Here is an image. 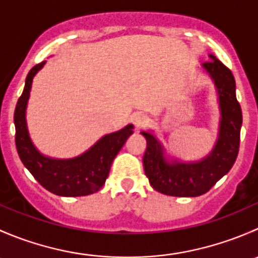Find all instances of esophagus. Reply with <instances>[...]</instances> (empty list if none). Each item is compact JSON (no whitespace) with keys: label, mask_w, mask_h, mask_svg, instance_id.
Returning <instances> with one entry per match:
<instances>
[{"label":"esophagus","mask_w":258,"mask_h":258,"mask_svg":"<svg viewBox=\"0 0 258 258\" xmlns=\"http://www.w3.org/2000/svg\"><path fill=\"white\" fill-rule=\"evenodd\" d=\"M148 117L144 113H137L134 116V123L137 128H141V127H145L146 124L148 123Z\"/></svg>","instance_id":"1"}]
</instances>
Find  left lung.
<instances>
[{
  "instance_id": "1",
  "label": "left lung",
  "mask_w": 258,
  "mask_h": 258,
  "mask_svg": "<svg viewBox=\"0 0 258 258\" xmlns=\"http://www.w3.org/2000/svg\"><path fill=\"white\" fill-rule=\"evenodd\" d=\"M204 69L215 81L220 97V137L209 157L197 163H167L162 147L150 132L142 131L147 148L144 155L145 173L156 191L167 196L197 197L210 191L216 182L232 168L240 148L242 124L241 106L236 98L232 72L220 59L211 56Z\"/></svg>"
}]
</instances>
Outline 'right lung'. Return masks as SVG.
<instances>
[{
	"label": "right lung",
	"instance_id": "1",
	"mask_svg": "<svg viewBox=\"0 0 258 258\" xmlns=\"http://www.w3.org/2000/svg\"><path fill=\"white\" fill-rule=\"evenodd\" d=\"M43 64L45 62H41L28 72L15 110V141L18 156L31 175L47 191L64 197L87 196L105 184L112 161L130 135L134 134V126L128 124L119 131L106 135L87 152L72 160H53L41 155L28 136L25 113L33 76Z\"/></svg>",
	"mask_w": 258,
	"mask_h": 258
}]
</instances>
